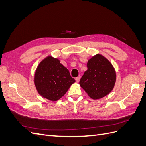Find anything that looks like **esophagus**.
<instances>
[{"label": "esophagus", "instance_id": "1", "mask_svg": "<svg viewBox=\"0 0 146 146\" xmlns=\"http://www.w3.org/2000/svg\"><path fill=\"white\" fill-rule=\"evenodd\" d=\"M80 77H77L76 78V81L77 83H78L79 82V80H80Z\"/></svg>", "mask_w": 146, "mask_h": 146}]
</instances>
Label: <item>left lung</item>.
I'll list each match as a JSON object with an SVG mask.
<instances>
[{"label": "left lung", "instance_id": "1", "mask_svg": "<svg viewBox=\"0 0 146 146\" xmlns=\"http://www.w3.org/2000/svg\"><path fill=\"white\" fill-rule=\"evenodd\" d=\"M87 70L80 80V85L92 99L108 95L114 88L116 80L115 69L110 61L100 54L88 60Z\"/></svg>", "mask_w": 146, "mask_h": 146}]
</instances>
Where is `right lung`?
<instances>
[{
    "mask_svg": "<svg viewBox=\"0 0 146 146\" xmlns=\"http://www.w3.org/2000/svg\"><path fill=\"white\" fill-rule=\"evenodd\" d=\"M76 80L58 58L48 56L39 64L35 73L34 83L43 98L56 101L66 94Z\"/></svg>",
    "mask_w": 146,
    "mask_h": 146,
    "instance_id": "right-lung-1",
    "label": "right lung"
}]
</instances>
